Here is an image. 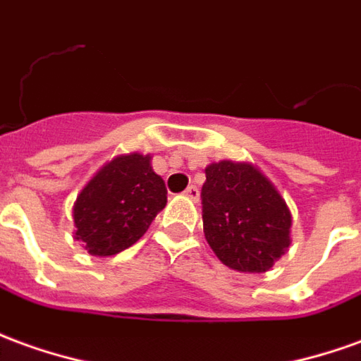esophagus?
Masks as SVG:
<instances>
[{
    "label": "esophagus",
    "instance_id": "esophagus-1",
    "mask_svg": "<svg viewBox=\"0 0 361 361\" xmlns=\"http://www.w3.org/2000/svg\"><path fill=\"white\" fill-rule=\"evenodd\" d=\"M183 195L188 199H191V201H199V189L195 188V185H189V188L183 191Z\"/></svg>",
    "mask_w": 361,
    "mask_h": 361
}]
</instances>
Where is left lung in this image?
Listing matches in <instances>:
<instances>
[{
  "label": "left lung",
  "mask_w": 361,
  "mask_h": 361,
  "mask_svg": "<svg viewBox=\"0 0 361 361\" xmlns=\"http://www.w3.org/2000/svg\"><path fill=\"white\" fill-rule=\"evenodd\" d=\"M203 233L224 266L264 274L291 246V211L252 162L221 160L205 168Z\"/></svg>",
  "instance_id": "left-lung-1"
}]
</instances>
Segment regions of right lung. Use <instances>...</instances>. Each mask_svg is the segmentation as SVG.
Masks as SVG:
<instances>
[{"label": "right lung", "instance_id": "add662e5", "mask_svg": "<svg viewBox=\"0 0 361 361\" xmlns=\"http://www.w3.org/2000/svg\"><path fill=\"white\" fill-rule=\"evenodd\" d=\"M168 191L152 156L130 152L102 166L75 197L74 240L92 256H115L148 231Z\"/></svg>", "mask_w": 361, "mask_h": 361}]
</instances>
